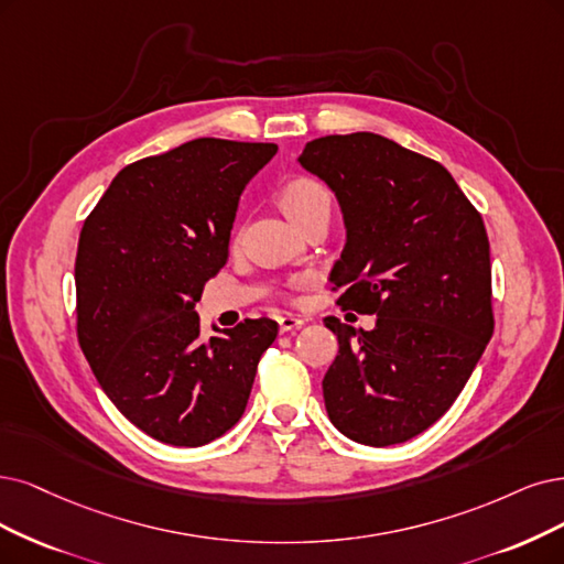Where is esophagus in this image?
I'll list each match as a JSON object with an SVG mask.
<instances>
[{
	"instance_id": "34e87169",
	"label": "esophagus",
	"mask_w": 564,
	"mask_h": 564,
	"mask_svg": "<svg viewBox=\"0 0 564 564\" xmlns=\"http://www.w3.org/2000/svg\"><path fill=\"white\" fill-rule=\"evenodd\" d=\"M306 323V318H302V316H293V314H285V316H281L279 318V329L283 332H293V329H300L302 325Z\"/></svg>"
}]
</instances>
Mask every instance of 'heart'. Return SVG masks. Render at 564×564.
I'll list each match as a JSON object with an SVG mask.
<instances>
[{
  "label": "heart",
  "instance_id": "b5f03b06",
  "mask_svg": "<svg viewBox=\"0 0 564 564\" xmlns=\"http://www.w3.org/2000/svg\"><path fill=\"white\" fill-rule=\"evenodd\" d=\"M323 204H329V195L325 187L314 178L290 181L281 193V206L290 220L300 218L306 212H311V208L323 206Z\"/></svg>",
  "mask_w": 564,
  "mask_h": 564
}]
</instances>
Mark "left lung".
I'll list each match as a JSON object with an SVG mask.
<instances>
[{
    "mask_svg": "<svg viewBox=\"0 0 564 564\" xmlns=\"http://www.w3.org/2000/svg\"><path fill=\"white\" fill-rule=\"evenodd\" d=\"M297 162L341 208L339 304L377 316L369 332L325 318L339 339L327 415L358 444H404L451 409L492 337L484 220L440 162L381 134L321 137Z\"/></svg>",
    "mask_w": 564,
    "mask_h": 564,
    "instance_id": "8db88e82",
    "label": "left lung"
}]
</instances>
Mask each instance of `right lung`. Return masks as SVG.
<instances>
[{"mask_svg": "<svg viewBox=\"0 0 564 564\" xmlns=\"http://www.w3.org/2000/svg\"><path fill=\"white\" fill-rule=\"evenodd\" d=\"M276 143L193 139L128 164L76 253L78 344L113 406L153 440L204 446L235 427L279 325L199 335L195 304L227 262L239 197Z\"/></svg>", "mask_w": 564, "mask_h": 564, "instance_id": "add662e5", "label": "right lung"}]
</instances>
